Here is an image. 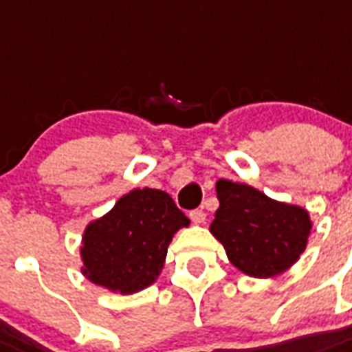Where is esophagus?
<instances>
[{
  "label": "esophagus",
  "instance_id": "34e87169",
  "mask_svg": "<svg viewBox=\"0 0 352 352\" xmlns=\"http://www.w3.org/2000/svg\"><path fill=\"white\" fill-rule=\"evenodd\" d=\"M190 219L193 224H204L206 213L202 210H193V211H190Z\"/></svg>",
  "mask_w": 352,
  "mask_h": 352
}]
</instances>
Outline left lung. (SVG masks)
<instances>
[{
	"label": "left lung",
	"mask_w": 352,
	"mask_h": 352,
	"mask_svg": "<svg viewBox=\"0 0 352 352\" xmlns=\"http://www.w3.org/2000/svg\"><path fill=\"white\" fill-rule=\"evenodd\" d=\"M215 190L219 210L210 231L236 270L270 278L300 258L313 228L305 208L275 201L253 186L228 179H219Z\"/></svg>",
	"instance_id": "obj_1"
}]
</instances>
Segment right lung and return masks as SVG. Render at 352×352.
<instances>
[{
	"label": "right lung",
	"instance_id": "1",
	"mask_svg": "<svg viewBox=\"0 0 352 352\" xmlns=\"http://www.w3.org/2000/svg\"><path fill=\"white\" fill-rule=\"evenodd\" d=\"M188 226L166 191L135 188L85 228L81 273L111 293H139L161 275L171 239Z\"/></svg>",
	"mask_w": 352,
	"mask_h": 352
}]
</instances>
